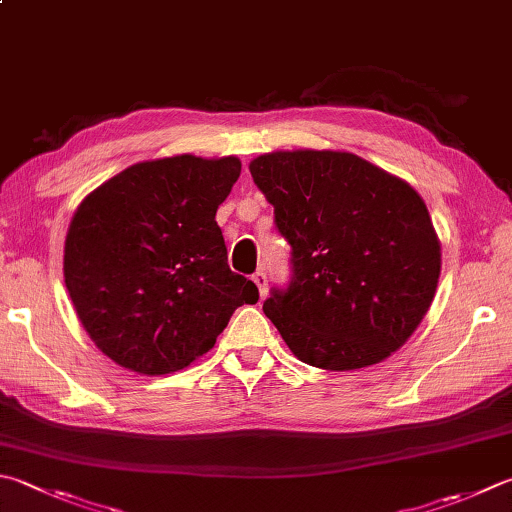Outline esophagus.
Returning <instances> with one entry per match:
<instances>
[{
	"label": "esophagus",
	"instance_id": "1",
	"mask_svg": "<svg viewBox=\"0 0 512 512\" xmlns=\"http://www.w3.org/2000/svg\"><path fill=\"white\" fill-rule=\"evenodd\" d=\"M252 281H254V285L258 287V296L265 298V296H267V276H265L263 272H256V274L252 276Z\"/></svg>",
	"mask_w": 512,
	"mask_h": 512
}]
</instances>
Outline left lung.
Returning <instances> with one entry per match:
<instances>
[{
  "instance_id": "obj_1",
  "label": "left lung",
  "mask_w": 512,
  "mask_h": 512,
  "mask_svg": "<svg viewBox=\"0 0 512 512\" xmlns=\"http://www.w3.org/2000/svg\"><path fill=\"white\" fill-rule=\"evenodd\" d=\"M249 171L292 245V283L263 303L289 350L332 372L388 359L437 292L441 243L426 202L350 151H272Z\"/></svg>"
}]
</instances>
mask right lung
I'll return each mask as SVG.
<instances>
[{"label": "right lung", "mask_w": 512, "mask_h": 512, "mask_svg": "<svg viewBox=\"0 0 512 512\" xmlns=\"http://www.w3.org/2000/svg\"><path fill=\"white\" fill-rule=\"evenodd\" d=\"M240 160H144L93 189L71 218L64 283L91 341L120 368L178 372L214 347L258 287L227 265L216 223Z\"/></svg>", "instance_id": "1"}]
</instances>
